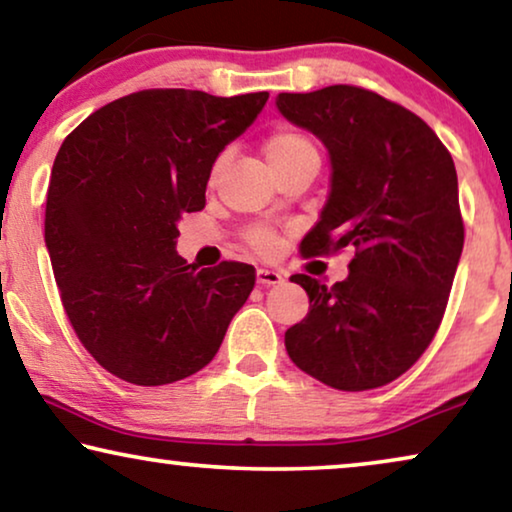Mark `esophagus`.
Returning a JSON list of instances; mask_svg holds the SVG:
<instances>
[{
	"mask_svg": "<svg viewBox=\"0 0 512 512\" xmlns=\"http://www.w3.org/2000/svg\"><path fill=\"white\" fill-rule=\"evenodd\" d=\"M256 282L263 286H275L284 282V275L279 270H270V268H258L256 270Z\"/></svg>",
	"mask_w": 512,
	"mask_h": 512,
	"instance_id": "esophagus-1",
	"label": "esophagus"
}]
</instances>
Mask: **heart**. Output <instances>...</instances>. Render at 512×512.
I'll list each match as a JSON object with an SVG mask.
<instances>
[{"label": "heart", "mask_w": 512, "mask_h": 512, "mask_svg": "<svg viewBox=\"0 0 512 512\" xmlns=\"http://www.w3.org/2000/svg\"><path fill=\"white\" fill-rule=\"evenodd\" d=\"M263 151H265V158H268L272 170L289 165L298 158L319 156L317 146H314L312 139L307 137L305 132L289 128V125H282V128L272 130L268 139H265ZM221 165H223V158L216 160L214 172H212L214 177H216V172L221 170ZM249 242H251V247L258 251V254H272V249H275V244H277V237H275V233H270L268 228H256L249 233Z\"/></svg>", "instance_id": "obj_1"}]
</instances>
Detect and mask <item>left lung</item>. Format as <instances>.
I'll use <instances>...</instances> for the list:
<instances>
[{
	"instance_id": "8db88e82",
	"label": "left lung",
	"mask_w": 512,
	"mask_h": 512,
	"mask_svg": "<svg viewBox=\"0 0 512 512\" xmlns=\"http://www.w3.org/2000/svg\"><path fill=\"white\" fill-rule=\"evenodd\" d=\"M275 104L331 156V191L300 254L354 249L342 282L291 277L310 312L286 331V352L333 389L384 387L443 321L464 249L454 160L422 118L370 90L279 93Z\"/></svg>"
}]
</instances>
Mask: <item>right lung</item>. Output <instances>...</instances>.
Here are the masks:
<instances>
[{"label": "right lung", "instance_id": "right-lung-1", "mask_svg": "<svg viewBox=\"0 0 512 512\" xmlns=\"http://www.w3.org/2000/svg\"><path fill=\"white\" fill-rule=\"evenodd\" d=\"M268 93L156 88L90 114L62 142L46 198V249L81 345L111 375L160 387L198 373L247 303L254 265L195 270L177 254L181 214Z\"/></svg>", "mask_w": 512, "mask_h": 512}]
</instances>
